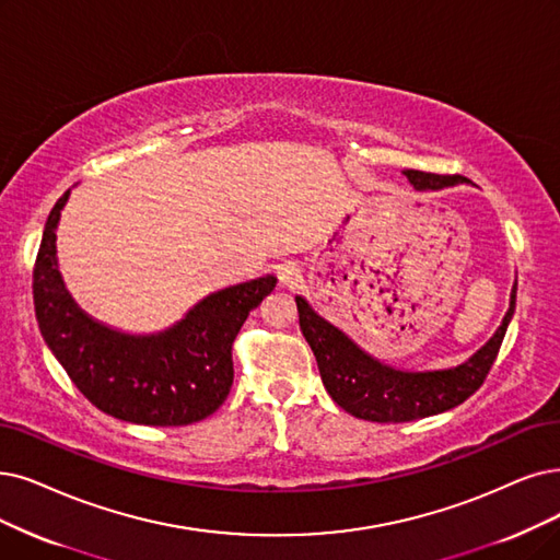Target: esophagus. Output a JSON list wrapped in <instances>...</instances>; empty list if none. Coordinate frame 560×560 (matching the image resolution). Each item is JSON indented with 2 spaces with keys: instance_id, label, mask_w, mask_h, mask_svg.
<instances>
[{
  "instance_id": "34e87169",
  "label": "esophagus",
  "mask_w": 560,
  "mask_h": 560,
  "mask_svg": "<svg viewBox=\"0 0 560 560\" xmlns=\"http://www.w3.org/2000/svg\"><path fill=\"white\" fill-rule=\"evenodd\" d=\"M278 278L282 287H296V282L301 280V271L294 261H284L278 266Z\"/></svg>"
}]
</instances>
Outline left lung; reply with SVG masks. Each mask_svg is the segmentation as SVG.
<instances>
[{
	"mask_svg": "<svg viewBox=\"0 0 560 560\" xmlns=\"http://www.w3.org/2000/svg\"><path fill=\"white\" fill-rule=\"evenodd\" d=\"M405 176L416 190H443L468 184L464 176H441L407 170ZM517 282L510 292V307L497 332L459 365L443 370H401L378 361L358 347L345 330L315 312L303 296H296L303 338L317 358L322 382L338 407L372 422H409L455 409L471 397L494 365L508 324L514 315Z\"/></svg>",
	"mask_w": 560,
	"mask_h": 560,
	"instance_id": "left-lung-1",
	"label": "left lung"
}]
</instances>
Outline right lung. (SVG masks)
<instances>
[{
  "instance_id": "obj_1",
  "label": "right lung",
  "mask_w": 560,
  "mask_h": 560,
  "mask_svg": "<svg viewBox=\"0 0 560 560\" xmlns=\"http://www.w3.org/2000/svg\"><path fill=\"white\" fill-rule=\"evenodd\" d=\"M69 195L48 215L34 268L43 340L80 393L112 418L153 428L205 420L230 395L232 342L278 278L268 273L218 289L159 332L112 328L86 315L59 273L57 225Z\"/></svg>"
}]
</instances>
